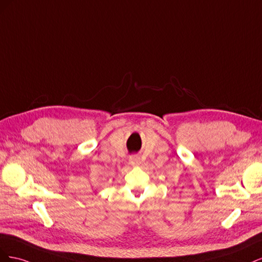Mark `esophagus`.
Listing matches in <instances>:
<instances>
[{
    "label": "esophagus",
    "instance_id": "1",
    "mask_svg": "<svg viewBox=\"0 0 262 262\" xmlns=\"http://www.w3.org/2000/svg\"><path fill=\"white\" fill-rule=\"evenodd\" d=\"M129 163L132 166H139L141 164V158L139 156H137V155H132L129 158Z\"/></svg>",
    "mask_w": 262,
    "mask_h": 262
}]
</instances>
